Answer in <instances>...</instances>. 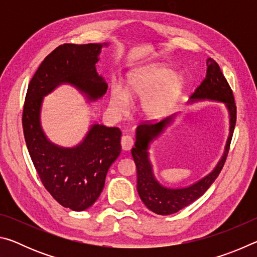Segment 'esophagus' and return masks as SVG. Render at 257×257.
Segmentation results:
<instances>
[{"label": "esophagus", "instance_id": "34e87169", "mask_svg": "<svg viewBox=\"0 0 257 257\" xmlns=\"http://www.w3.org/2000/svg\"><path fill=\"white\" fill-rule=\"evenodd\" d=\"M134 139L132 136H123L121 139V146H122L123 151H130L134 146Z\"/></svg>", "mask_w": 257, "mask_h": 257}]
</instances>
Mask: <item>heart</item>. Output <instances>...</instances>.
<instances>
[{"instance_id":"heart-1","label":"heart","mask_w":257,"mask_h":257,"mask_svg":"<svg viewBox=\"0 0 257 257\" xmlns=\"http://www.w3.org/2000/svg\"><path fill=\"white\" fill-rule=\"evenodd\" d=\"M184 90V79L163 63H153L130 72L124 89L119 85L111 88V105L122 111L129 98H141V111L147 119L160 120L176 106Z\"/></svg>"}]
</instances>
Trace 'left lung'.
I'll use <instances>...</instances> for the list:
<instances>
[{
  "label": "left lung",
  "instance_id": "1",
  "mask_svg": "<svg viewBox=\"0 0 257 257\" xmlns=\"http://www.w3.org/2000/svg\"><path fill=\"white\" fill-rule=\"evenodd\" d=\"M206 66L205 79L191 95L189 103L201 101L221 102L224 104L229 113V136L225 143L223 155L208 175L194 182L193 185L181 188H169L161 185L154 176L149 149L151 143L161 136L164 130L173 122L176 114L158 123L139 124L136 129V142L132 150V154L137 169V191L146 207L156 214H173L201 197L219 176L227 159L234 124H236V103H234L232 90L221 71L219 64L213 59H207Z\"/></svg>",
  "mask_w": 257,
  "mask_h": 257
}]
</instances>
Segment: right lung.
I'll return each instance as SVG.
<instances>
[{"label": "right lung", "mask_w": 257, "mask_h": 257, "mask_svg": "<svg viewBox=\"0 0 257 257\" xmlns=\"http://www.w3.org/2000/svg\"><path fill=\"white\" fill-rule=\"evenodd\" d=\"M103 44H63L41 63L30 80L25 99L23 127L26 145L43 185L56 202L72 211H84L101 195L108 168L121 153V132L93 123L73 147L50 142L43 132V99L63 84L71 85L88 102L106 93L107 84L96 71Z\"/></svg>", "instance_id": "add662e5"}]
</instances>
